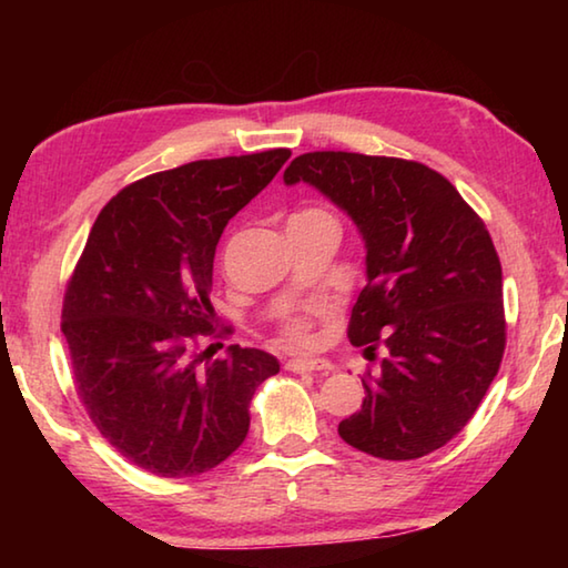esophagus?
<instances>
[{"label":"esophagus","instance_id":"1","mask_svg":"<svg viewBox=\"0 0 568 568\" xmlns=\"http://www.w3.org/2000/svg\"><path fill=\"white\" fill-rule=\"evenodd\" d=\"M285 368L293 373H311V371H333V365L323 358H293L285 363Z\"/></svg>","mask_w":568,"mask_h":568}]
</instances>
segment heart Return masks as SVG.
I'll return each instance as SVG.
<instances>
[{"mask_svg":"<svg viewBox=\"0 0 568 568\" xmlns=\"http://www.w3.org/2000/svg\"><path fill=\"white\" fill-rule=\"evenodd\" d=\"M305 215H323V210H303V213H297L293 217H305ZM311 313L313 307H305V311H297V313H291L285 315L283 323H281V333H283V341L287 345H305L307 341H311Z\"/></svg>","mask_w":568,"mask_h":568,"instance_id":"obj_1","label":"heart"}]
</instances>
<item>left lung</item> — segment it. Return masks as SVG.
I'll use <instances>...</instances> for the list:
<instances>
[{
	"mask_svg": "<svg viewBox=\"0 0 568 568\" xmlns=\"http://www.w3.org/2000/svg\"><path fill=\"white\" fill-rule=\"evenodd\" d=\"M283 180L323 192L365 243L368 283L348 338L386 355L378 376L365 373L363 406L341 420V438L386 460L446 446L484 400L506 348L501 263L484 220L413 160L305 152Z\"/></svg>",
	"mask_w": 568,
	"mask_h": 568,
	"instance_id": "left-lung-1",
	"label": "left lung"
}]
</instances>
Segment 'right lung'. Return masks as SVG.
I'll return each mask as SVG.
<instances>
[{
	"label": "right lung",
	"instance_id": "1",
	"mask_svg": "<svg viewBox=\"0 0 568 568\" xmlns=\"http://www.w3.org/2000/svg\"><path fill=\"white\" fill-rule=\"evenodd\" d=\"M291 150L197 160L120 190L94 220L67 283L62 333L74 386L100 434L130 464L165 478L197 476L237 450L250 400L281 371L275 355L215 335L213 261L237 215Z\"/></svg>",
	"mask_w": 568,
	"mask_h": 568
}]
</instances>
